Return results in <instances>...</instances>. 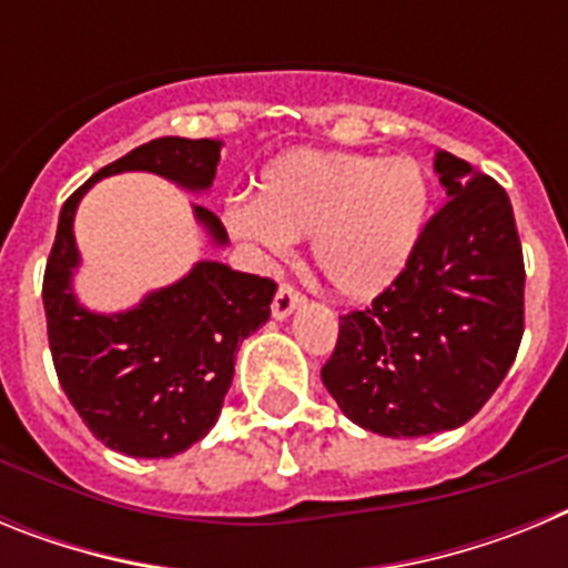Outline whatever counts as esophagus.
Returning <instances> with one entry per match:
<instances>
[{"label":"esophagus","instance_id":"34e87169","mask_svg":"<svg viewBox=\"0 0 568 568\" xmlns=\"http://www.w3.org/2000/svg\"><path fill=\"white\" fill-rule=\"evenodd\" d=\"M304 304V295L293 287V284H281L278 293L273 298V318L284 321L287 315H293V310H298Z\"/></svg>","mask_w":568,"mask_h":568}]
</instances>
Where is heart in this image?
I'll list each match as a JSON object with an SVG mask.
<instances>
[{"mask_svg":"<svg viewBox=\"0 0 568 568\" xmlns=\"http://www.w3.org/2000/svg\"><path fill=\"white\" fill-rule=\"evenodd\" d=\"M429 179L409 155L298 148L261 170L255 199L227 207V227L281 258L293 239H315L321 275L344 298L384 293L413 258L429 213Z\"/></svg>","mask_w":568,"mask_h":568,"instance_id":"obj_1","label":"heart"}]
</instances>
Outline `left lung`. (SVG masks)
I'll list each match as a JSON object with an SVG mask.
<instances>
[{"mask_svg": "<svg viewBox=\"0 0 568 568\" xmlns=\"http://www.w3.org/2000/svg\"><path fill=\"white\" fill-rule=\"evenodd\" d=\"M449 202L404 273L341 315L321 381L353 424L420 438L466 424L509 373L524 338V250L506 190L438 150Z\"/></svg>", "mask_w": 568, "mask_h": 568, "instance_id": "1", "label": "left lung"}]
</instances>
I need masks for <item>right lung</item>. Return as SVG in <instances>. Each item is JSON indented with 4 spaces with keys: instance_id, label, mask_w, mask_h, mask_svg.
<instances>
[{
    "instance_id": "1",
    "label": "right lung",
    "mask_w": 568,
    "mask_h": 568,
    "mask_svg": "<svg viewBox=\"0 0 568 568\" xmlns=\"http://www.w3.org/2000/svg\"><path fill=\"white\" fill-rule=\"evenodd\" d=\"M219 162L215 139H153L99 170L59 213L42 284L50 355L79 418L115 453L173 458L210 433L233 384L239 344L270 318L275 281L199 261L128 313H90L70 287L79 267L73 215L104 175L144 170L202 193ZM193 210L210 239L224 244L219 215L199 204Z\"/></svg>"
}]
</instances>
